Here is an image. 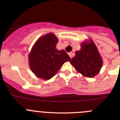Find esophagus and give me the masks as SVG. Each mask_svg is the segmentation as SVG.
<instances>
[{
	"label": "esophagus",
	"mask_w": 120,
	"mask_h": 120,
	"mask_svg": "<svg viewBox=\"0 0 120 120\" xmlns=\"http://www.w3.org/2000/svg\"><path fill=\"white\" fill-rule=\"evenodd\" d=\"M68 54V55H69L70 57L71 58H73V56H74V53H72V52H69Z\"/></svg>",
	"instance_id": "34e87169"
}]
</instances>
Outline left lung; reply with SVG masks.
Wrapping results in <instances>:
<instances>
[{
	"mask_svg": "<svg viewBox=\"0 0 120 120\" xmlns=\"http://www.w3.org/2000/svg\"><path fill=\"white\" fill-rule=\"evenodd\" d=\"M75 54L70 63L77 71L87 77H93L99 73L103 65L102 59L91 40L82 43L80 50Z\"/></svg>",
	"mask_w": 120,
	"mask_h": 120,
	"instance_id": "left-lung-1",
	"label": "left lung"
}]
</instances>
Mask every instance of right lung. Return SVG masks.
<instances>
[{"mask_svg": "<svg viewBox=\"0 0 120 120\" xmlns=\"http://www.w3.org/2000/svg\"><path fill=\"white\" fill-rule=\"evenodd\" d=\"M58 41L55 34L49 33L36 41L29 55L30 69L40 79H51L64 63L71 60L65 50L57 49Z\"/></svg>", "mask_w": 120, "mask_h": 120, "instance_id": "obj_1", "label": "right lung"}]
</instances>
